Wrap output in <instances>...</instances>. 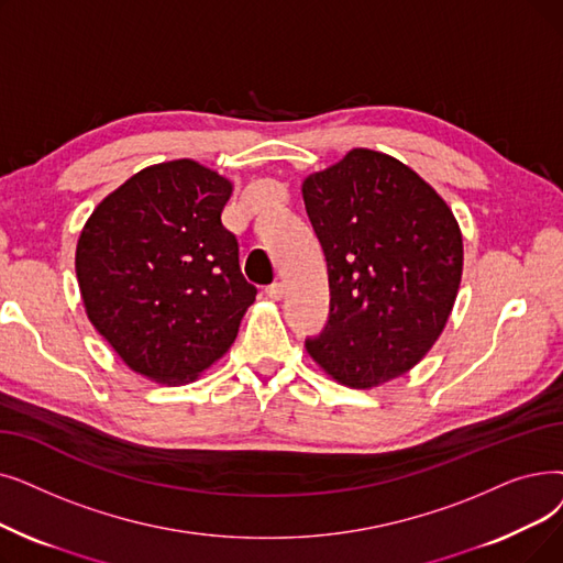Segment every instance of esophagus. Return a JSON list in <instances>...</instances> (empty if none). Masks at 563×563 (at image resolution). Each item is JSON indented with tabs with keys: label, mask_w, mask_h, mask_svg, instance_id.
I'll list each match as a JSON object with an SVG mask.
<instances>
[{
	"label": "esophagus",
	"mask_w": 563,
	"mask_h": 563,
	"mask_svg": "<svg viewBox=\"0 0 563 563\" xmlns=\"http://www.w3.org/2000/svg\"><path fill=\"white\" fill-rule=\"evenodd\" d=\"M283 291H285L283 283H272V285H266L264 295H266L268 299H272V301H280V299H283Z\"/></svg>",
	"instance_id": "34e87169"
}]
</instances>
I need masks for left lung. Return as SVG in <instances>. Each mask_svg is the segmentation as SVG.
Masks as SVG:
<instances>
[{"mask_svg":"<svg viewBox=\"0 0 563 563\" xmlns=\"http://www.w3.org/2000/svg\"><path fill=\"white\" fill-rule=\"evenodd\" d=\"M329 268V322L306 350L338 384L373 388L411 371L444 331L462 278L449 205L411 167L352 150L306 177Z\"/></svg>","mask_w":563,"mask_h":563,"instance_id":"8db88e82","label":"left lung"}]
</instances>
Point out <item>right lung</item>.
<instances>
[{
  "label": "right lung",
  "instance_id": "add662e5",
  "mask_svg": "<svg viewBox=\"0 0 563 563\" xmlns=\"http://www.w3.org/2000/svg\"><path fill=\"white\" fill-rule=\"evenodd\" d=\"M232 181L179 158L140 169L93 209L76 249L89 322L131 371L177 386L239 333L257 289L221 223Z\"/></svg>",
  "mask_w": 563,
  "mask_h": 563
}]
</instances>
